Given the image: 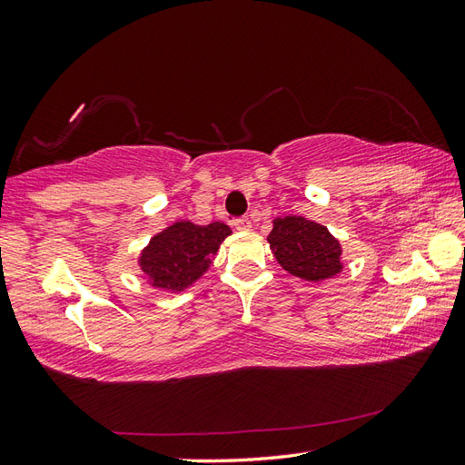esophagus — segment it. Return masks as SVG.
<instances>
[{
    "instance_id": "1",
    "label": "esophagus",
    "mask_w": 465,
    "mask_h": 465,
    "mask_svg": "<svg viewBox=\"0 0 465 465\" xmlns=\"http://www.w3.org/2000/svg\"><path fill=\"white\" fill-rule=\"evenodd\" d=\"M233 225H235V230H240V232H248L250 227H252V222H250V217L242 215V217H235V220H233Z\"/></svg>"
}]
</instances>
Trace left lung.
Segmentation results:
<instances>
[{"label": "left lung", "mask_w": 465, "mask_h": 465, "mask_svg": "<svg viewBox=\"0 0 465 465\" xmlns=\"http://www.w3.org/2000/svg\"><path fill=\"white\" fill-rule=\"evenodd\" d=\"M275 260L285 272L308 282H322L341 270L338 240L315 222L300 215L280 217L268 235Z\"/></svg>", "instance_id": "left-lung-1"}]
</instances>
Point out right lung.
Returning <instances> with one entry per match:
<instances>
[{
  "label": "right lung",
  "instance_id": "right-lung-1",
  "mask_svg": "<svg viewBox=\"0 0 465 465\" xmlns=\"http://www.w3.org/2000/svg\"><path fill=\"white\" fill-rule=\"evenodd\" d=\"M230 233V227L222 222L210 225L177 222L150 242L140 265L155 288L182 292L207 270L210 258Z\"/></svg>",
  "mask_w": 465,
  "mask_h": 465
}]
</instances>
